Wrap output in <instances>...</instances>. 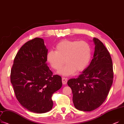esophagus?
<instances>
[{
  "label": "esophagus",
  "instance_id": "34e87169",
  "mask_svg": "<svg viewBox=\"0 0 124 124\" xmlns=\"http://www.w3.org/2000/svg\"><path fill=\"white\" fill-rule=\"evenodd\" d=\"M62 83L63 85H66L67 83V79L65 78H62Z\"/></svg>",
  "mask_w": 124,
  "mask_h": 124
}]
</instances>
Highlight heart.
Returning a JSON list of instances; mask_svg holds the SVG:
<instances>
[{"instance_id": "obj_1", "label": "heart", "mask_w": 124, "mask_h": 124, "mask_svg": "<svg viewBox=\"0 0 124 124\" xmlns=\"http://www.w3.org/2000/svg\"><path fill=\"white\" fill-rule=\"evenodd\" d=\"M55 49L56 51L47 53V61L56 70H60L65 62L66 65L59 72L65 76L84 70L91 60V47L84 40H63L56 45Z\"/></svg>"}]
</instances>
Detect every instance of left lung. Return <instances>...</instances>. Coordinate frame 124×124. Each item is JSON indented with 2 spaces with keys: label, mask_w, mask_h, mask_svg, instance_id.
I'll use <instances>...</instances> for the list:
<instances>
[{
  "label": "left lung",
  "mask_w": 124,
  "mask_h": 124,
  "mask_svg": "<svg viewBox=\"0 0 124 124\" xmlns=\"http://www.w3.org/2000/svg\"><path fill=\"white\" fill-rule=\"evenodd\" d=\"M93 59L77 78L67 84L71 89L72 101L77 109L90 111L105 100L113 82V65L110 54L100 40L94 37Z\"/></svg>",
  "instance_id": "obj_1"
}]
</instances>
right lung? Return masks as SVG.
Segmentation results:
<instances>
[{"label":"right lung","instance_id":"obj_1","mask_svg":"<svg viewBox=\"0 0 124 124\" xmlns=\"http://www.w3.org/2000/svg\"><path fill=\"white\" fill-rule=\"evenodd\" d=\"M47 53L42 39L27 41L16 55L10 72L17 100L24 108L37 114L52 109V96L62 85L61 77L53 75L47 66Z\"/></svg>","mask_w":124,"mask_h":124}]
</instances>
